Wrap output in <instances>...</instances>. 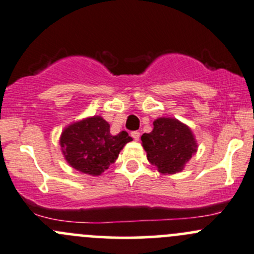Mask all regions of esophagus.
I'll return each mask as SVG.
<instances>
[{
	"label": "esophagus",
	"mask_w": 254,
	"mask_h": 254,
	"mask_svg": "<svg viewBox=\"0 0 254 254\" xmlns=\"http://www.w3.org/2000/svg\"><path fill=\"white\" fill-rule=\"evenodd\" d=\"M131 136H132V139L136 140V141H137V140L140 139V132L139 131H132Z\"/></svg>",
	"instance_id": "34e87169"
}]
</instances>
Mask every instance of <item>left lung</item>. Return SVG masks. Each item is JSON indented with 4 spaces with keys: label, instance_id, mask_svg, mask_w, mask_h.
Wrapping results in <instances>:
<instances>
[{
    "label": "left lung",
    "instance_id": "1",
    "mask_svg": "<svg viewBox=\"0 0 254 254\" xmlns=\"http://www.w3.org/2000/svg\"><path fill=\"white\" fill-rule=\"evenodd\" d=\"M147 160L162 175L181 172L196 152V145L190 127L173 118H158L153 130L141 136Z\"/></svg>",
    "mask_w": 254,
    "mask_h": 254
}]
</instances>
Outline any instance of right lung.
Segmentation results:
<instances>
[{"instance_id":"1","label":"right lung","mask_w":254,"mask_h":254,"mask_svg":"<svg viewBox=\"0 0 254 254\" xmlns=\"http://www.w3.org/2000/svg\"><path fill=\"white\" fill-rule=\"evenodd\" d=\"M131 140L127 131L112 135L108 123L96 115L65 127L60 145L71 167L86 175L99 176L115 162L123 147Z\"/></svg>"}]
</instances>
